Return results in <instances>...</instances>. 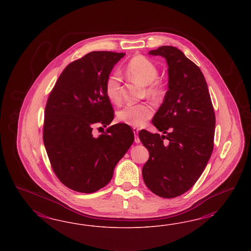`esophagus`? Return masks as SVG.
<instances>
[{"label": "esophagus", "mask_w": 251, "mask_h": 251, "mask_svg": "<svg viewBox=\"0 0 251 251\" xmlns=\"http://www.w3.org/2000/svg\"><path fill=\"white\" fill-rule=\"evenodd\" d=\"M133 130V132H134V142L136 143V144H140L141 143V140H140V138H139V129H136V128H133L132 129Z\"/></svg>", "instance_id": "1"}]
</instances>
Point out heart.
Wrapping results in <instances>:
<instances>
[{
	"mask_svg": "<svg viewBox=\"0 0 251 251\" xmlns=\"http://www.w3.org/2000/svg\"><path fill=\"white\" fill-rule=\"evenodd\" d=\"M127 73L130 78L146 86V95L156 98L161 92L160 85L155 80L158 77V70L155 64L142 55L133 57L127 65ZM122 76L119 72L110 74L106 79L105 91L111 102L118 103L121 100ZM153 114L152 106L148 104H139L124 106L117 113L119 122L131 127H142Z\"/></svg>",
	"mask_w": 251,
	"mask_h": 251,
	"instance_id": "b5f03b06",
	"label": "heart"
}]
</instances>
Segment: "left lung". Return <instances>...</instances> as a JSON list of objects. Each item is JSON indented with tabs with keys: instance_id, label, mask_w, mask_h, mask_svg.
I'll list each match as a JSON object with an SVG mask.
<instances>
[{
	"instance_id": "left-lung-1",
	"label": "left lung",
	"mask_w": 251,
	"mask_h": 251,
	"mask_svg": "<svg viewBox=\"0 0 251 251\" xmlns=\"http://www.w3.org/2000/svg\"><path fill=\"white\" fill-rule=\"evenodd\" d=\"M149 54L166 59L168 90L152 121L165 135L139 132L150 153L143 177L155 195L170 199L190 190L202 174L213 152L215 115L204 76L180 50L162 46Z\"/></svg>"
}]
</instances>
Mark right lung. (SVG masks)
Masks as SVG:
<instances>
[{
    "mask_svg": "<svg viewBox=\"0 0 251 251\" xmlns=\"http://www.w3.org/2000/svg\"><path fill=\"white\" fill-rule=\"evenodd\" d=\"M125 53L92 51L63 70L47 101L43 141L54 173L71 190L92 193L105 187L134 134L118 123L95 137V126L114 119L105 84Z\"/></svg>",
    "mask_w": 251,
    "mask_h": 251,
    "instance_id": "add662e5",
    "label": "right lung"
}]
</instances>
